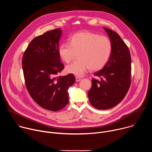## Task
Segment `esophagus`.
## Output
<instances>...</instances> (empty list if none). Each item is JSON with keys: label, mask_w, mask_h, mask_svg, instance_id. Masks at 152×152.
Segmentation results:
<instances>
[{"label": "esophagus", "mask_w": 152, "mask_h": 152, "mask_svg": "<svg viewBox=\"0 0 152 152\" xmlns=\"http://www.w3.org/2000/svg\"><path fill=\"white\" fill-rule=\"evenodd\" d=\"M80 80H81V79L79 77H76V82H79Z\"/></svg>", "instance_id": "obj_1"}]
</instances>
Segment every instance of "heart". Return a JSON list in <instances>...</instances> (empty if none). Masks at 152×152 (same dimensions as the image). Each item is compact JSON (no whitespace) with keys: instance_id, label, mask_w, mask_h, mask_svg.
<instances>
[{"instance_id":"1","label":"heart","mask_w":152,"mask_h":152,"mask_svg":"<svg viewBox=\"0 0 152 152\" xmlns=\"http://www.w3.org/2000/svg\"><path fill=\"white\" fill-rule=\"evenodd\" d=\"M113 51L111 40L99 34L83 31L75 34L68 42L59 45L58 52L59 57L66 63H69L77 53L79 59L66 67V71L76 76H82L90 69L98 71L102 69L109 61Z\"/></svg>"}]
</instances>
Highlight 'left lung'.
Segmentation results:
<instances>
[{"mask_svg": "<svg viewBox=\"0 0 152 152\" xmlns=\"http://www.w3.org/2000/svg\"><path fill=\"white\" fill-rule=\"evenodd\" d=\"M113 45L111 57L106 66L94 76L88 93L91 104L99 110H108L126 96L131 85V57L127 45L115 32L104 28Z\"/></svg>", "mask_w": 152, "mask_h": 152, "instance_id": "1", "label": "left lung"}]
</instances>
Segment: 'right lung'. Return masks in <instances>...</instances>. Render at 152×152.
Instances as JSON below:
<instances>
[{
    "label": "right lung",
    "mask_w": 152,
    "mask_h": 152,
    "mask_svg": "<svg viewBox=\"0 0 152 152\" xmlns=\"http://www.w3.org/2000/svg\"><path fill=\"white\" fill-rule=\"evenodd\" d=\"M61 28L34 38L22 58L27 90L34 100L44 109L58 111L69 101L68 89L75 82L73 75L58 76L64 69L58 49Z\"/></svg>",
    "instance_id": "obj_1"
}]
</instances>
